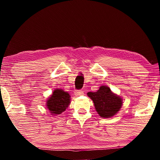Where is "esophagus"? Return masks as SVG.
Returning a JSON list of instances; mask_svg holds the SVG:
<instances>
[{"mask_svg":"<svg viewBox=\"0 0 160 160\" xmlns=\"http://www.w3.org/2000/svg\"><path fill=\"white\" fill-rule=\"evenodd\" d=\"M75 94L77 96H82L84 94V92L82 90H75Z\"/></svg>","mask_w":160,"mask_h":160,"instance_id":"obj_1","label":"esophagus"}]
</instances>
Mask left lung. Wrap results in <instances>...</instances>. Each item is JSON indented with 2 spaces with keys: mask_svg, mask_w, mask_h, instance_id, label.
Here are the masks:
<instances>
[{
  "mask_svg": "<svg viewBox=\"0 0 160 160\" xmlns=\"http://www.w3.org/2000/svg\"><path fill=\"white\" fill-rule=\"evenodd\" d=\"M88 96L92 100L96 111L102 118L114 116L122 107V99L107 86H101L97 92H89Z\"/></svg>",
  "mask_w": 160,
  "mask_h": 160,
  "instance_id": "left-lung-1",
  "label": "left lung"
}]
</instances>
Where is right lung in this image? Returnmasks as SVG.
Returning <instances> with one entry per match:
<instances>
[{"mask_svg":"<svg viewBox=\"0 0 160 160\" xmlns=\"http://www.w3.org/2000/svg\"><path fill=\"white\" fill-rule=\"evenodd\" d=\"M70 97L68 93L60 89L54 90L47 102V108L51 114L58 115L65 112L70 103Z\"/></svg>","mask_w":160,"mask_h":160,"instance_id":"add662e5","label":"right lung"}]
</instances>
